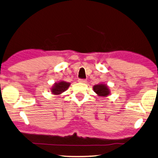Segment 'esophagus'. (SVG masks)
<instances>
[{
  "label": "esophagus",
  "mask_w": 158,
  "mask_h": 158,
  "mask_svg": "<svg viewBox=\"0 0 158 158\" xmlns=\"http://www.w3.org/2000/svg\"><path fill=\"white\" fill-rule=\"evenodd\" d=\"M79 82H81V83H83V84H85L86 83V79H79L78 80Z\"/></svg>",
  "instance_id": "34e87169"
}]
</instances>
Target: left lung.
<instances>
[{
  "instance_id": "8db88e82",
  "label": "left lung",
  "mask_w": 158,
  "mask_h": 158,
  "mask_svg": "<svg viewBox=\"0 0 158 158\" xmlns=\"http://www.w3.org/2000/svg\"><path fill=\"white\" fill-rule=\"evenodd\" d=\"M93 90L101 97H106L110 94V90L106 85L105 84H97L94 85Z\"/></svg>"
}]
</instances>
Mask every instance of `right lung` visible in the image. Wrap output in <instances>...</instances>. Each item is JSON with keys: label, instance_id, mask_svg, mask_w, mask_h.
Segmentation results:
<instances>
[{"label": "right lung", "instance_id": "add662e5", "mask_svg": "<svg viewBox=\"0 0 158 158\" xmlns=\"http://www.w3.org/2000/svg\"><path fill=\"white\" fill-rule=\"evenodd\" d=\"M70 83L65 82L64 81H59L58 83H55L51 88L52 93L54 94H60L62 93H64L67 90L68 87L70 86Z\"/></svg>", "mask_w": 158, "mask_h": 158}]
</instances>
